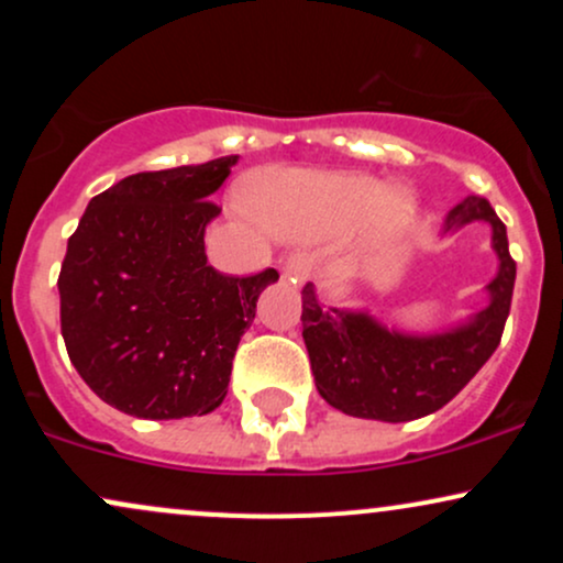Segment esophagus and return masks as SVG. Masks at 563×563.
<instances>
[{
  "instance_id": "obj_1",
  "label": "esophagus",
  "mask_w": 563,
  "mask_h": 563,
  "mask_svg": "<svg viewBox=\"0 0 563 563\" xmlns=\"http://www.w3.org/2000/svg\"><path fill=\"white\" fill-rule=\"evenodd\" d=\"M309 273H312V260L303 251H296L286 260V267H283V277L290 283H303L309 280Z\"/></svg>"
}]
</instances>
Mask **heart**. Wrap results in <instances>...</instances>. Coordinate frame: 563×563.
Listing matches in <instances>:
<instances>
[{
    "label": "heart",
    "mask_w": 563,
    "mask_h": 563,
    "mask_svg": "<svg viewBox=\"0 0 563 563\" xmlns=\"http://www.w3.org/2000/svg\"><path fill=\"white\" fill-rule=\"evenodd\" d=\"M245 203L264 228L294 241L344 235L363 222V249L391 243L410 224L416 203L402 187L367 174L267 172L245 185Z\"/></svg>",
    "instance_id": "b5f03b06"
}]
</instances>
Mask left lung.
I'll return each mask as SVG.
<instances>
[{
    "label": "left lung",
    "mask_w": 563,
    "mask_h": 563,
    "mask_svg": "<svg viewBox=\"0 0 563 563\" xmlns=\"http://www.w3.org/2000/svg\"><path fill=\"white\" fill-rule=\"evenodd\" d=\"M489 222L497 251L489 303L466 325L434 335L389 331L367 312L322 307L312 283L301 290V325L320 397L335 410L371 421L405 423L437 412L455 397L500 344L514 296L516 262L506 224L487 198L468 196L444 219V232Z\"/></svg>",
    "instance_id": "left-lung-1"
}]
</instances>
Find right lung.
<instances>
[{
  "label": "right lung",
  "instance_id": "right-lung-1",
  "mask_svg": "<svg viewBox=\"0 0 563 563\" xmlns=\"http://www.w3.org/2000/svg\"><path fill=\"white\" fill-rule=\"evenodd\" d=\"M238 156L140 172L89 200L57 290L68 357L102 402L147 421L206 416L228 397L232 357L275 269L222 275L206 262L209 196Z\"/></svg>",
  "mask_w": 563,
  "mask_h": 563
}]
</instances>
